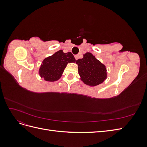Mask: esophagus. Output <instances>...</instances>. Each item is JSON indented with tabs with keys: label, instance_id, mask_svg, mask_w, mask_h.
<instances>
[{
	"label": "esophagus",
	"instance_id": "34e87169",
	"mask_svg": "<svg viewBox=\"0 0 147 147\" xmlns=\"http://www.w3.org/2000/svg\"><path fill=\"white\" fill-rule=\"evenodd\" d=\"M79 55H75V59L76 60H78V58H79Z\"/></svg>",
	"mask_w": 147,
	"mask_h": 147
}]
</instances>
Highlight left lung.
<instances>
[{"instance_id": "1", "label": "left lung", "mask_w": 147, "mask_h": 147, "mask_svg": "<svg viewBox=\"0 0 147 147\" xmlns=\"http://www.w3.org/2000/svg\"><path fill=\"white\" fill-rule=\"evenodd\" d=\"M76 63L82 80L88 85H98L107 77L105 66L90 53H85L83 58L78 59Z\"/></svg>"}]
</instances>
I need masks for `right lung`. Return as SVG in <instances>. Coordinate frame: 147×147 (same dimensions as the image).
<instances>
[{"label":"right lung","mask_w":147,"mask_h":147,"mask_svg":"<svg viewBox=\"0 0 147 147\" xmlns=\"http://www.w3.org/2000/svg\"><path fill=\"white\" fill-rule=\"evenodd\" d=\"M75 61L72 53H64L63 50H59L43 60L39 69V74L46 81H56L61 77L67 64Z\"/></svg>","instance_id":"add662e5"}]
</instances>
